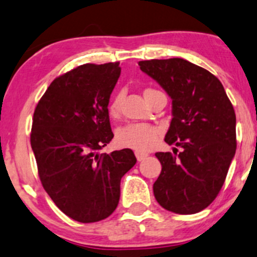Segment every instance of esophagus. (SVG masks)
<instances>
[{
  "label": "esophagus",
  "instance_id": "1",
  "mask_svg": "<svg viewBox=\"0 0 257 257\" xmlns=\"http://www.w3.org/2000/svg\"><path fill=\"white\" fill-rule=\"evenodd\" d=\"M147 156H149V155H147V153H145V152H140V151L135 152V157H137V159H138L139 162L144 161V159H145Z\"/></svg>",
  "mask_w": 257,
  "mask_h": 257
}]
</instances>
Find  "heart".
<instances>
[{"label":"heart","mask_w":257,"mask_h":257,"mask_svg":"<svg viewBox=\"0 0 257 257\" xmlns=\"http://www.w3.org/2000/svg\"><path fill=\"white\" fill-rule=\"evenodd\" d=\"M155 89L147 88L144 91V96H149L155 93ZM120 94H114L108 102V113L112 117L118 116L120 110ZM159 131L156 126L144 123H132L120 128L116 134V143L120 147L132 149L135 151H147L152 149L157 143Z\"/></svg>","instance_id":"b5f03b06"}]
</instances>
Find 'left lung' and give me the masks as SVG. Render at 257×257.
<instances>
[{
    "label": "left lung",
    "mask_w": 257,
    "mask_h": 257,
    "mask_svg": "<svg viewBox=\"0 0 257 257\" xmlns=\"http://www.w3.org/2000/svg\"><path fill=\"white\" fill-rule=\"evenodd\" d=\"M141 71L172 98L164 141L178 155L157 152L162 172L153 184L159 205L173 213H199L213 203L235 155V113L213 73L181 58L139 61Z\"/></svg>",
    "instance_id": "left-lung-1"
}]
</instances>
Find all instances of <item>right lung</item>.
<instances>
[{"mask_svg": "<svg viewBox=\"0 0 257 257\" xmlns=\"http://www.w3.org/2000/svg\"><path fill=\"white\" fill-rule=\"evenodd\" d=\"M119 75L118 61L81 65L55 78L34 112L30 141L43 188L82 223L113 213L120 179L137 163L131 149L98 152L113 138L107 106Z\"/></svg>", "mask_w": 257, "mask_h": 257, "instance_id": "1", "label": "right lung"}]
</instances>
